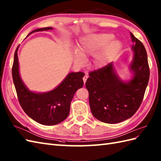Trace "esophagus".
Returning a JSON list of instances; mask_svg holds the SVG:
<instances>
[{"instance_id":"obj_1","label":"esophagus","mask_w":161,"mask_h":161,"mask_svg":"<svg viewBox=\"0 0 161 161\" xmlns=\"http://www.w3.org/2000/svg\"><path fill=\"white\" fill-rule=\"evenodd\" d=\"M87 78H88V75H85L83 77V81H84V84L86 83V80H87Z\"/></svg>"}]
</instances>
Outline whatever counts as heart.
Instances as JSON below:
<instances>
[{"mask_svg":"<svg viewBox=\"0 0 161 161\" xmlns=\"http://www.w3.org/2000/svg\"><path fill=\"white\" fill-rule=\"evenodd\" d=\"M114 37L112 33H99L82 38L77 47V53L73 54L74 62L81 65L84 58L95 56L92 60L95 68L100 69L107 66L121 47L120 41L113 40Z\"/></svg>","mask_w":161,"mask_h":161,"instance_id":"heart-1","label":"heart"}]
</instances>
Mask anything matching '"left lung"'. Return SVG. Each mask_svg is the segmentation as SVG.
I'll use <instances>...</instances> for the list:
<instances>
[{"instance_id": "left-lung-1", "label": "left lung", "mask_w": 161, "mask_h": 161, "mask_svg": "<svg viewBox=\"0 0 161 161\" xmlns=\"http://www.w3.org/2000/svg\"><path fill=\"white\" fill-rule=\"evenodd\" d=\"M133 42L131 80H121L116 73L113 62L89 73L86 82L92 115L106 123H117L135 114L143 99L149 78V68L145 48L130 33Z\"/></svg>"}]
</instances>
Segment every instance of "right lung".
<instances>
[{
	"label": "right lung",
	"instance_id": "obj_1",
	"mask_svg": "<svg viewBox=\"0 0 161 161\" xmlns=\"http://www.w3.org/2000/svg\"><path fill=\"white\" fill-rule=\"evenodd\" d=\"M52 29V27L38 29L29 34ZM18 47L14 53L12 77L22 108L30 118L40 124H58L69 116L70 102L75 92L83 86L82 78L85 74L82 72L69 73L58 87L49 92L37 93L30 91L20 76L17 53Z\"/></svg>",
	"mask_w": 161,
	"mask_h": 161
}]
</instances>
